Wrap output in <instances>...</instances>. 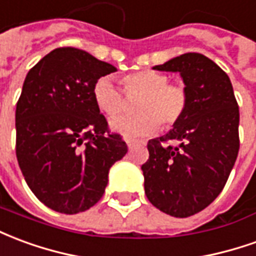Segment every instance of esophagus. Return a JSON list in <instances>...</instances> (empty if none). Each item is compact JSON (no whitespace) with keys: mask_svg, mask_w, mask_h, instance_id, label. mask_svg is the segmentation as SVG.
I'll list each match as a JSON object with an SVG mask.
<instances>
[{"mask_svg":"<svg viewBox=\"0 0 256 256\" xmlns=\"http://www.w3.org/2000/svg\"><path fill=\"white\" fill-rule=\"evenodd\" d=\"M138 143H140V140H138V139H126V144H128V148H134Z\"/></svg>","mask_w":256,"mask_h":256,"instance_id":"34e87169","label":"esophagus"}]
</instances>
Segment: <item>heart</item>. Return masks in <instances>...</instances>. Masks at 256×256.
<instances>
[{"label": "heart", "mask_w": 256, "mask_h": 256, "mask_svg": "<svg viewBox=\"0 0 256 256\" xmlns=\"http://www.w3.org/2000/svg\"><path fill=\"white\" fill-rule=\"evenodd\" d=\"M122 90L110 77H100L94 85V100L108 118L125 113L128 99H136L131 117L114 120L112 126L124 136L148 135L158 130H171L180 122L189 106V92L180 82H170L168 76L154 70H140L122 76Z\"/></svg>", "instance_id": "obj_1"}]
</instances>
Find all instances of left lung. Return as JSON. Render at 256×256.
I'll use <instances>...</instances> for the list:
<instances>
[{"label": "left lung", "mask_w": 256, "mask_h": 256, "mask_svg": "<svg viewBox=\"0 0 256 256\" xmlns=\"http://www.w3.org/2000/svg\"><path fill=\"white\" fill-rule=\"evenodd\" d=\"M154 68L180 73L189 106L170 134L148 140L144 193L160 211L188 218L210 206L228 182L240 148L238 104L228 74L201 54H183Z\"/></svg>", "instance_id": "obj_1"}]
</instances>
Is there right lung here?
<instances>
[{"instance_id":"1","label":"right lung","mask_w":256,"mask_h":256,"mask_svg":"<svg viewBox=\"0 0 256 256\" xmlns=\"http://www.w3.org/2000/svg\"><path fill=\"white\" fill-rule=\"evenodd\" d=\"M114 72L62 46L27 73L16 103V157L34 196L54 211L73 215L95 206L110 166L128 152L94 100L96 81Z\"/></svg>"}]
</instances>
